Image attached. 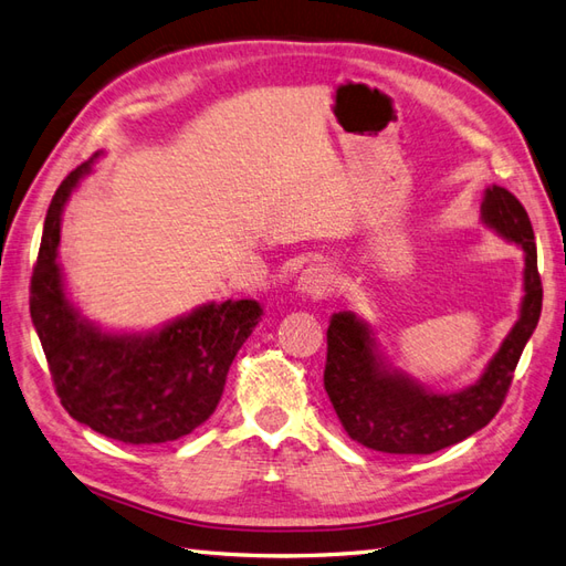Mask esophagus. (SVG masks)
I'll return each instance as SVG.
<instances>
[{
  "label": "esophagus",
  "instance_id": "1",
  "mask_svg": "<svg viewBox=\"0 0 566 566\" xmlns=\"http://www.w3.org/2000/svg\"><path fill=\"white\" fill-rule=\"evenodd\" d=\"M334 281L329 269L324 263H310L297 281V291L310 297H326L334 291Z\"/></svg>",
  "mask_w": 566,
  "mask_h": 566
}]
</instances>
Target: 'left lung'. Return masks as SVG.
I'll list each match as a JSON object with an SVG mask.
<instances>
[{"mask_svg": "<svg viewBox=\"0 0 566 566\" xmlns=\"http://www.w3.org/2000/svg\"><path fill=\"white\" fill-rule=\"evenodd\" d=\"M482 218L525 251V297L521 319L480 382L453 395H433L385 370L368 324L350 312L334 315L326 329L324 389L346 433L360 446L395 455H431L476 433L504 405L525 344L543 310V281L528 212L501 186L486 188Z\"/></svg>", "mask_w": 566, "mask_h": 566, "instance_id": "obj_1", "label": "left lung"}]
</instances>
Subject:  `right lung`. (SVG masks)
<instances>
[{
	"label": "right lung",
	"instance_id": "right-lung-1",
	"mask_svg": "<svg viewBox=\"0 0 566 566\" xmlns=\"http://www.w3.org/2000/svg\"><path fill=\"white\" fill-rule=\"evenodd\" d=\"M92 161L70 171L50 200L31 275V319L72 419L128 446L177 441L216 411L261 307L254 300L210 303L153 336L104 334L80 319L62 291L57 244L62 208Z\"/></svg>",
	"mask_w": 566,
	"mask_h": 566
}]
</instances>
